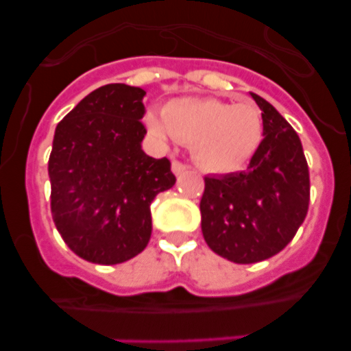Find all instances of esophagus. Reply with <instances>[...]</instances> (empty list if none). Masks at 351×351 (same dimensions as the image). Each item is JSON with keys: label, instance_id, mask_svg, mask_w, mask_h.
Wrapping results in <instances>:
<instances>
[{"label": "esophagus", "instance_id": "1", "mask_svg": "<svg viewBox=\"0 0 351 351\" xmlns=\"http://www.w3.org/2000/svg\"><path fill=\"white\" fill-rule=\"evenodd\" d=\"M171 169H173V173H175V175L178 176V175H182V173H185L186 169H189V165H185V162L178 161V159H173Z\"/></svg>", "mask_w": 351, "mask_h": 351}]
</instances>
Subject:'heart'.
Returning <instances> with one entry per match:
<instances>
[{
  "mask_svg": "<svg viewBox=\"0 0 351 351\" xmlns=\"http://www.w3.org/2000/svg\"><path fill=\"white\" fill-rule=\"evenodd\" d=\"M149 132L158 139L175 137L192 144L204 169L231 173L241 169L263 139V119L250 101L228 104L217 98H178L169 101L162 119L147 113Z\"/></svg>",
  "mask_w": 351,
  "mask_h": 351,
  "instance_id": "1",
  "label": "heart"
}]
</instances>
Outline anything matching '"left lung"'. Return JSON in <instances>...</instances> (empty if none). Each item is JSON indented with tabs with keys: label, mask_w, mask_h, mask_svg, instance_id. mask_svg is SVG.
Here are the masks:
<instances>
[{
	"label": "left lung",
	"mask_w": 351,
	"mask_h": 351,
	"mask_svg": "<svg viewBox=\"0 0 351 351\" xmlns=\"http://www.w3.org/2000/svg\"><path fill=\"white\" fill-rule=\"evenodd\" d=\"M263 141L246 171L205 176L202 234L214 253L256 263L280 253L309 208V168L302 144L284 117L258 95Z\"/></svg>",
	"instance_id": "left-lung-1"
}]
</instances>
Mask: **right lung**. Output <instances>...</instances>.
<instances>
[{
    "mask_svg": "<svg viewBox=\"0 0 351 351\" xmlns=\"http://www.w3.org/2000/svg\"><path fill=\"white\" fill-rule=\"evenodd\" d=\"M143 88L105 84L58 123L49 156L51 212L71 251L98 265L130 260L153 231L151 202L176 178L141 147Z\"/></svg>",
    "mask_w": 351,
    "mask_h": 351,
    "instance_id": "add662e5",
    "label": "right lung"
}]
</instances>
